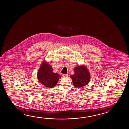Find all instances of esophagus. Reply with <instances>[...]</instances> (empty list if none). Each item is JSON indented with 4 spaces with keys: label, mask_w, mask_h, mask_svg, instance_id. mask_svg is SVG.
I'll return each instance as SVG.
<instances>
[{
    "label": "esophagus",
    "mask_w": 129,
    "mask_h": 129,
    "mask_svg": "<svg viewBox=\"0 0 129 129\" xmlns=\"http://www.w3.org/2000/svg\"><path fill=\"white\" fill-rule=\"evenodd\" d=\"M62 76L63 77H68V74H63Z\"/></svg>",
    "instance_id": "34e87169"
}]
</instances>
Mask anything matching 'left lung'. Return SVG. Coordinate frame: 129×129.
Returning a JSON list of instances; mask_svg holds the SVG:
<instances>
[{"mask_svg":"<svg viewBox=\"0 0 129 129\" xmlns=\"http://www.w3.org/2000/svg\"><path fill=\"white\" fill-rule=\"evenodd\" d=\"M75 74L71 75L73 85L76 88H80L87 85L90 80V74L84 65L77 66L74 69Z\"/></svg>","mask_w":129,"mask_h":129,"instance_id":"8db88e82","label":"left lung"}]
</instances>
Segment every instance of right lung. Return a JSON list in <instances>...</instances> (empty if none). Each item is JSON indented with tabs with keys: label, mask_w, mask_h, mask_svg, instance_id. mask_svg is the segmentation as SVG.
<instances>
[{
	"label": "right lung",
	"mask_w": 129,
	"mask_h": 129,
	"mask_svg": "<svg viewBox=\"0 0 129 129\" xmlns=\"http://www.w3.org/2000/svg\"><path fill=\"white\" fill-rule=\"evenodd\" d=\"M41 64L37 73L39 82L47 88H54L60 78V75L54 73L52 66L47 62L43 61Z\"/></svg>",
	"instance_id": "right-lung-1"
}]
</instances>
